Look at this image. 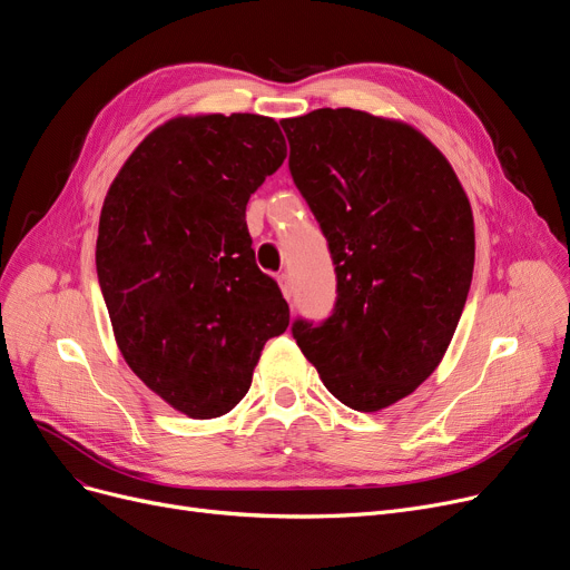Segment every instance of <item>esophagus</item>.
Here are the masks:
<instances>
[{
	"instance_id": "esophagus-1",
	"label": "esophagus",
	"mask_w": 570,
	"mask_h": 570,
	"mask_svg": "<svg viewBox=\"0 0 570 570\" xmlns=\"http://www.w3.org/2000/svg\"><path fill=\"white\" fill-rule=\"evenodd\" d=\"M277 279H279V286H282V293H284V298H286V301H291V298H293V284H291V277H288V272H282V275H279Z\"/></svg>"
}]
</instances>
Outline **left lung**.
<instances>
[{
    "label": "left lung",
    "mask_w": 570,
    "mask_h": 570,
    "mask_svg": "<svg viewBox=\"0 0 570 570\" xmlns=\"http://www.w3.org/2000/svg\"><path fill=\"white\" fill-rule=\"evenodd\" d=\"M282 128L337 282L333 312L295 318L293 340L340 403L377 412L448 352L473 282V212L448 158L405 122L316 109Z\"/></svg>",
    "instance_id": "obj_1"
}]
</instances>
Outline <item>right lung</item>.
<instances>
[{
    "mask_svg": "<svg viewBox=\"0 0 570 570\" xmlns=\"http://www.w3.org/2000/svg\"><path fill=\"white\" fill-rule=\"evenodd\" d=\"M286 158L279 126L256 114L175 118L114 179L95 265L132 373L193 419L230 412L288 303L258 269L246 203Z\"/></svg>",
    "mask_w": 570,
    "mask_h": 570,
    "instance_id": "1",
    "label": "right lung"
}]
</instances>
